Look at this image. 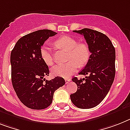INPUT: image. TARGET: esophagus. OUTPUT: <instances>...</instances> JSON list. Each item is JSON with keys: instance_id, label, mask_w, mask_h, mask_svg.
Masks as SVG:
<instances>
[{"instance_id": "esophagus-1", "label": "esophagus", "mask_w": 130, "mask_h": 130, "mask_svg": "<svg viewBox=\"0 0 130 130\" xmlns=\"http://www.w3.org/2000/svg\"><path fill=\"white\" fill-rule=\"evenodd\" d=\"M71 81V79L70 78H65V82H66V84L69 83V82Z\"/></svg>"}]
</instances>
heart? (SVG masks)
<instances>
[{"label":"heart","instance_id":"heart-1","mask_svg":"<svg viewBox=\"0 0 130 130\" xmlns=\"http://www.w3.org/2000/svg\"><path fill=\"white\" fill-rule=\"evenodd\" d=\"M55 44L59 48L68 52V62L54 66L52 74L54 76L68 78L76 71L78 66H83L88 62L90 56V50L88 45L84 42H78L76 39L68 36H61L55 41ZM40 57L45 64L49 66L53 65L54 60L50 48L44 45L40 50Z\"/></svg>","mask_w":130,"mask_h":130}]
</instances>
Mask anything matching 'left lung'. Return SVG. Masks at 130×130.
Here are the masks:
<instances>
[{
    "label": "left lung",
    "mask_w": 130,
    "mask_h": 130,
    "mask_svg": "<svg viewBox=\"0 0 130 130\" xmlns=\"http://www.w3.org/2000/svg\"><path fill=\"white\" fill-rule=\"evenodd\" d=\"M74 32L83 35L91 55L85 68L79 73L86 76L80 80L76 77L72 78L78 90L70 95V99L78 108L89 109L104 99L113 84L116 74L115 48L108 36L100 32L90 28Z\"/></svg>",
    "instance_id": "8db88e82"
}]
</instances>
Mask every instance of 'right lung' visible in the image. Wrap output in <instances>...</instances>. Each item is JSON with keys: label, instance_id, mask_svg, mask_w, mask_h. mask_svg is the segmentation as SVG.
Instances as JSON below:
<instances>
[{"label": "right lung", "instance_id": "1", "mask_svg": "<svg viewBox=\"0 0 130 130\" xmlns=\"http://www.w3.org/2000/svg\"><path fill=\"white\" fill-rule=\"evenodd\" d=\"M56 34L44 29L26 34L17 41L10 54L14 90L20 102L30 109L48 108L54 92L65 84L62 77L51 80L44 78L49 74V69L42 60L40 50L49 37Z\"/></svg>", "mask_w": 130, "mask_h": 130}]
</instances>
